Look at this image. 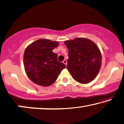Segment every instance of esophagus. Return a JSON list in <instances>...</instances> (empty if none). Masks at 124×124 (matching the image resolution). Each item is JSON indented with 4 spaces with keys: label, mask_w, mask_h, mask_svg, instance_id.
<instances>
[{
    "label": "esophagus",
    "mask_w": 124,
    "mask_h": 124,
    "mask_svg": "<svg viewBox=\"0 0 124 124\" xmlns=\"http://www.w3.org/2000/svg\"><path fill=\"white\" fill-rule=\"evenodd\" d=\"M63 62V63H64V64H65L66 65H67V61H66V60H65H65H63V62Z\"/></svg>",
    "instance_id": "34e87169"
}]
</instances>
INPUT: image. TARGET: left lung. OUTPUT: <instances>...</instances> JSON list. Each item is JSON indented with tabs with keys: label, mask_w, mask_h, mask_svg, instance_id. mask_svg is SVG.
Instances as JSON below:
<instances>
[{
	"label": "left lung",
	"mask_w": 124,
	"mask_h": 124,
	"mask_svg": "<svg viewBox=\"0 0 124 124\" xmlns=\"http://www.w3.org/2000/svg\"><path fill=\"white\" fill-rule=\"evenodd\" d=\"M65 44L69 50L67 69L74 79L83 84L92 81L102 64V55L98 46L85 38L66 41Z\"/></svg>",
	"instance_id": "left-lung-1"
}]
</instances>
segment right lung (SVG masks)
<instances>
[{
  "instance_id": "right-lung-1",
  "label": "right lung",
  "mask_w": 124,
  "mask_h": 124,
  "mask_svg": "<svg viewBox=\"0 0 124 124\" xmlns=\"http://www.w3.org/2000/svg\"><path fill=\"white\" fill-rule=\"evenodd\" d=\"M59 46L56 41L40 39L28 45L23 55L27 75L38 85L47 87L56 81L66 65L58 61V55L53 50Z\"/></svg>"
}]
</instances>
